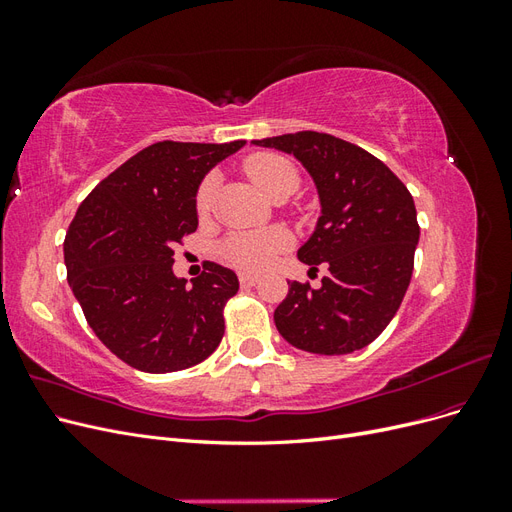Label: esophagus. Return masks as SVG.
Instances as JSON below:
<instances>
[{"instance_id": "1", "label": "esophagus", "mask_w": 512, "mask_h": 512, "mask_svg": "<svg viewBox=\"0 0 512 512\" xmlns=\"http://www.w3.org/2000/svg\"><path fill=\"white\" fill-rule=\"evenodd\" d=\"M241 286H254L258 282V275H250V273H241L239 275Z\"/></svg>"}]
</instances>
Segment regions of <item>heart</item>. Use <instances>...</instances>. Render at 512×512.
Instances as JSON below:
<instances>
[{
    "mask_svg": "<svg viewBox=\"0 0 512 512\" xmlns=\"http://www.w3.org/2000/svg\"><path fill=\"white\" fill-rule=\"evenodd\" d=\"M243 173L252 179L256 188L267 198H286L299 188V173L286 158L277 156V153H254V156L243 162ZM215 190H218V175L209 173L200 181L194 205L200 218L209 215L213 207ZM290 245V237L284 230H260V232H235V235L226 237L218 252L220 258L228 265L237 267L241 271L258 273L265 271L275 256L284 252Z\"/></svg>",
    "mask_w": 512,
    "mask_h": 512,
    "instance_id": "obj_1",
    "label": "heart"
}]
</instances>
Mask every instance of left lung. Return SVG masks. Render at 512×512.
<instances>
[{
	"instance_id": "1",
	"label": "left lung",
	"mask_w": 512,
	"mask_h": 512,
	"mask_svg": "<svg viewBox=\"0 0 512 512\" xmlns=\"http://www.w3.org/2000/svg\"><path fill=\"white\" fill-rule=\"evenodd\" d=\"M292 153L312 175L322 215L299 260L322 286L288 282L273 320L294 348L350 354L369 346L393 320L414 269L421 228L412 194L393 170L342 138L297 132L254 141Z\"/></svg>"
}]
</instances>
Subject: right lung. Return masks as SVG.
<instances>
[{
    "label": "right lung",
    "mask_w": 512,
    "mask_h": 512,
    "mask_svg": "<svg viewBox=\"0 0 512 512\" xmlns=\"http://www.w3.org/2000/svg\"><path fill=\"white\" fill-rule=\"evenodd\" d=\"M245 141H162L138 151L83 200L66 232L68 284L87 324L123 363L168 374L205 361L224 337L235 271L207 262L192 286L175 245L198 228L196 190Z\"/></svg>",
    "instance_id": "1"
}]
</instances>
